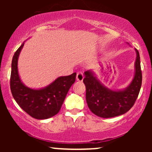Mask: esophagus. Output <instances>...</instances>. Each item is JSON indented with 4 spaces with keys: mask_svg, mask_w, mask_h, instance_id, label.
<instances>
[{
    "mask_svg": "<svg viewBox=\"0 0 152 152\" xmlns=\"http://www.w3.org/2000/svg\"><path fill=\"white\" fill-rule=\"evenodd\" d=\"M83 78H84V76H83V73L81 72L77 73V74H76V80H77V81H82L83 80Z\"/></svg>",
    "mask_w": 152,
    "mask_h": 152,
    "instance_id": "1",
    "label": "esophagus"
}]
</instances>
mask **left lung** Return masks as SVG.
Returning a JSON list of instances; mask_svg holds the SVG:
<instances>
[{
  "mask_svg": "<svg viewBox=\"0 0 152 152\" xmlns=\"http://www.w3.org/2000/svg\"><path fill=\"white\" fill-rule=\"evenodd\" d=\"M135 74L125 89L113 91L106 88L97 79L92 71L84 73L83 83L86 86V99L93 114L102 118H111L122 115L134 106L140 91L142 74L139 53L135 49Z\"/></svg>",
  "mask_w": 152,
  "mask_h": 152,
  "instance_id": "1",
  "label": "left lung"
}]
</instances>
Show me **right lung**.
Instances as JSON below:
<instances>
[{
    "label": "right lung",
    "instance_id": "right-lung-1",
    "mask_svg": "<svg viewBox=\"0 0 152 152\" xmlns=\"http://www.w3.org/2000/svg\"><path fill=\"white\" fill-rule=\"evenodd\" d=\"M24 43L15 51L12 59L10 90L12 95L28 114L36 119H46L60 111L66 94L76 81V73L61 76L45 88L33 89L22 83L18 75V59Z\"/></svg>",
    "mask_w": 152,
    "mask_h": 152
}]
</instances>
